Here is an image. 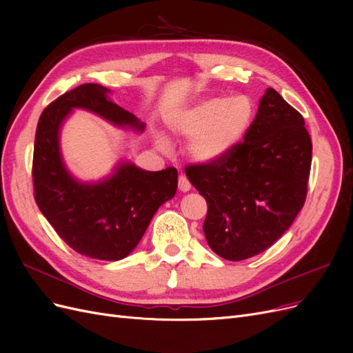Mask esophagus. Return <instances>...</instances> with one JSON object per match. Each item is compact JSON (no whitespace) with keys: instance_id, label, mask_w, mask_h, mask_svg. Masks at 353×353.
<instances>
[{"instance_id":"1","label":"esophagus","mask_w":353,"mask_h":353,"mask_svg":"<svg viewBox=\"0 0 353 353\" xmlns=\"http://www.w3.org/2000/svg\"><path fill=\"white\" fill-rule=\"evenodd\" d=\"M178 188L183 191V193H187V191H190V188H191L190 181L187 179V176L184 174H181L178 178Z\"/></svg>"}]
</instances>
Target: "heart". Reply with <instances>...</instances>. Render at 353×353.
Returning a JSON list of instances; mask_svg holds the SVG:
<instances>
[{
    "label": "heart",
    "instance_id": "heart-1",
    "mask_svg": "<svg viewBox=\"0 0 353 353\" xmlns=\"http://www.w3.org/2000/svg\"><path fill=\"white\" fill-rule=\"evenodd\" d=\"M254 114L253 103L245 95L230 99L201 100L193 108L178 113L170 119L175 134L193 138L190 154L199 162L209 163L225 156L236 147L249 130ZM160 148H166L165 140H157Z\"/></svg>",
    "mask_w": 353,
    "mask_h": 353
}]
</instances>
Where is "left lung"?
<instances>
[{"label": "left lung", "mask_w": 353, "mask_h": 353, "mask_svg": "<svg viewBox=\"0 0 353 353\" xmlns=\"http://www.w3.org/2000/svg\"><path fill=\"white\" fill-rule=\"evenodd\" d=\"M311 162L303 116L268 88L243 143L215 162L185 166L208 203L209 248L234 262L271 248L305 205Z\"/></svg>", "instance_id": "8db88e82"}]
</instances>
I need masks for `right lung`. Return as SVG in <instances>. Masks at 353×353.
Returning <instances> with one entry per match:
<instances>
[{"instance_id":"add662e5","label":"right lung","mask_w":353,"mask_h":353,"mask_svg":"<svg viewBox=\"0 0 353 353\" xmlns=\"http://www.w3.org/2000/svg\"><path fill=\"white\" fill-rule=\"evenodd\" d=\"M110 91L83 83L52 101L42 112L35 135L32 179L42 215L69 248L100 261H121L140 243L156 210L178 187L175 168L150 172L121 162L99 183H81L60 153V128L73 109H85L116 126L143 132L144 123L114 104Z\"/></svg>"}]
</instances>
